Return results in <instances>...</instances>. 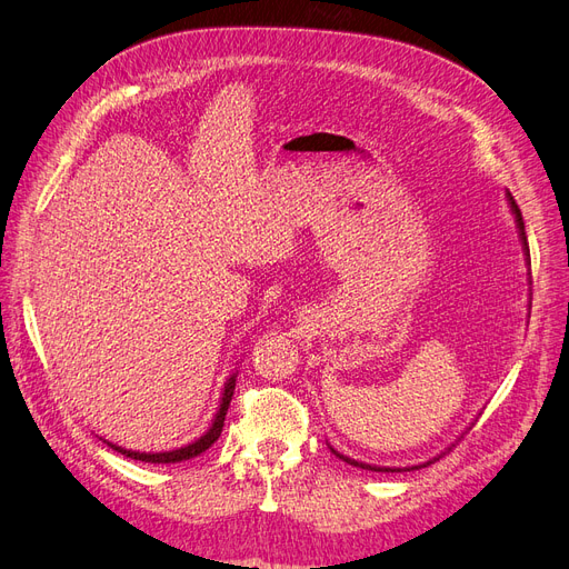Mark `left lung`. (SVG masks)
<instances>
[{"label":"left lung","instance_id":"1","mask_svg":"<svg viewBox=\"0 0 569 569\" xmlns=\"http://www.w3.org/2000/svg\"><path fill=\"white\" fill-rule=\"evenodd\" d=\"M506 197H508V206H510V211H512V216H515V226H518V234H520V242H522V251H525V256H527V266H529V244H527V232H525V220H522V213H520V209H518V203H515L512 194H510V192H506ZM529 308H531V303H529ZM327 446H330V443H327ZM330 451H332L337 458H341L343 462L353 465V468H363V470H372V472H410V470H420V468H427V465H432V462L437 460V458H432V460H427V462L412 465V468H380V465L360 462V460H353V458H349V456H343V453H339L337 449H332V446H330Z\"/></svg>","mask_w":569,"mask_h":569}]
</instances>
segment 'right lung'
Instances as JSON below:
<instances>
[{
	"label": "right lung",
	"instance_id": "1",
	"mask_svg": "<svg viewBox=\"0 0 569 569\" xmlns=\"http://www.w3.org/2000/svg\"><path fill=\"white\" fill-rule=\"evenodd\" d=\"M234 382H237V372H232L228 377L226 387H222V393H220V406L216 410V416L211 420V427L206 429V432L187 446H180V449H173V451H159V453H147V451H132V449H123V446L118 443H111L104 439V443H109L113 451L123 453L126 458H134V460H142V462H182V460H189V458H197L201 456L206 449H211V446L218 441L220 432H222V422H226V416H228V408H230V401H232V393H234Z\"/></svg>",
	"mask_w": 569,
	"mask_h": 569
}]
</instances>
